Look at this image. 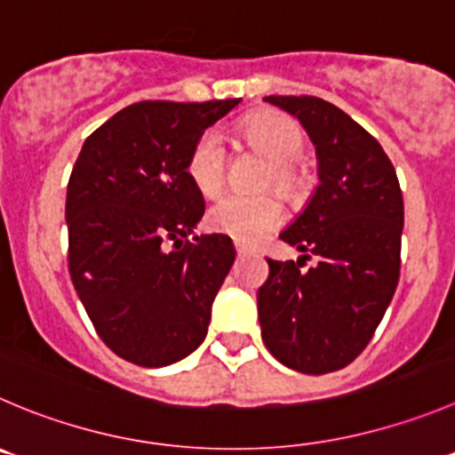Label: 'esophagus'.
I'll return each instance as SVG.
<instances>
[{
	"label": "esophagus",
	"instance_id": "1",
	"mask_svg": "<svg viewBox=\"0 0 455 455\" xmlns=\"http://www.w3.org/2000/svg\"><path fill=\"white\" fill-rule=\"evenodd\" d=\"M235 250H236V254H248V252H252V248H250V245H245V243H241V241H236Z\"/></svg>",
	"mask_w": 455,
	"mask_h": 455
}]
</instances>
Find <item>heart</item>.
<instances>
[{
  "mask_svg": "<svg viewBox=\"0 0 455 455\" xmlns=\"http://www.w3.org/2000/svg\"><path fill=\"white\" fill-rule=\"evenodd\" d=\"M236 136L250 149L270 160L266 185H275L276 192L288 201H299L306 192V172L297 163L304 151V132L292 118L276 111H259L248 116L236 127ZM228 170L223 140L219 133L205 132L192 145L185 163V174L201 196L212 198L220 192ZM281 220V201L276 194L266 192L259 196L225 194L207 212V225L214 232L232 236L236 241L252 243L275 230Z\"/></svg>",
  "mask_w": 455,
  "mask_h": 455,
  "instance_id": "obj_1",
  "label": "heart"
}]
</instances>
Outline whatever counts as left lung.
Segmentation results:
<instances>
[{
    "mask_svg": "<svg viewBox=\"0 0 455 455\" xmlns=\"http://www.w3.org/2000/svg\"><path fill=\"white\" fill-rule=\"evenodd\" d=\"M297 116L315 142L319 188L281 241L299 261L267 259L259 288L266 348L308 375L348 366L382 322L400 279L404 203L382 145L348 114L315 95H267ZM318 266L303 270L305 259Z\"/></svg>",
    "mask_w": 455,
    "mask_h": 455,
    "instance_id": "obj_1",
    "label": "left lung"
}]
</instances>
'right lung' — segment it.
<instances>
[{
	"mask_svg": "<svg viewBox=\"0 0 455 455\" xmlns=\"http://www.w3.org/2000/svg\"><path fill=\"white\" fill-rule=\"evenodd\" d=\"M236 105L136 102L95 129L73 165L68 275L95 332L132 364H174L205 339L235 248L225 235L189 241L205 201L185 163Z\"/></svg>",
	"mask_w": 455,
	"mask_h": 455,
	"instance_id": "1",
	"label": "right lung"
}]
</instances>
